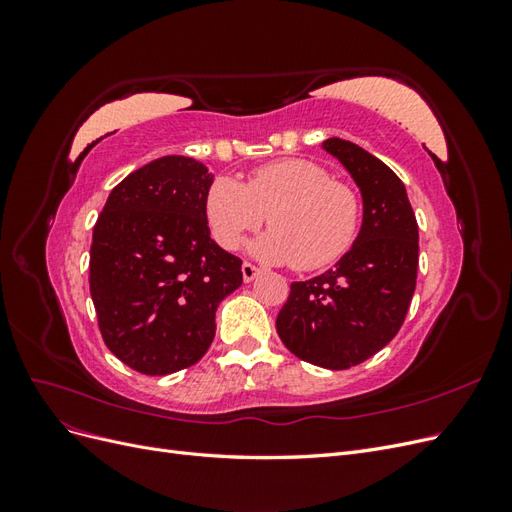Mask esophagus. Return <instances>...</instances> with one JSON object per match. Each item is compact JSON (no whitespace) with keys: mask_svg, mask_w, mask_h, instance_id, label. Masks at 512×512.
<instances>
[{"mask_svg":"<svg viewBox=\"0 0 512 512\" xmlns=\"http://www.w3.org/2000/svg\"><path fill=\"white\" fill-rule=\"evenodd\" d=\"M241 273H243V282L250 284V282H254L256 277L260 275V269L254 267L252 262H243V265H241Z\"/></svg>","mask_w":512,"mask_h":512,"instance_id":"34e87169","label":"esophagus"}]
</instances>
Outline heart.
<instances>
[{
    "mask_svg": "<svg viewBox=\"0 0 512 512\" xmlns=\"http://www.w3.org/2000/svg\"><path fill=\"white\" fill-rule=\"evenodd\" d=\"M267 235L252 254L299 269L331 265L352 245L361 220L359 196L309 160H277L254 168L247 181L218 177L205 196V218L224 250H237L262 222Z\"/></svg>",
    "mask_w": 512,
    "mask_h": 512,
    "instance_id": "obj_1",
    "label": "heart"
}]
</instances>
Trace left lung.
<instances>
[{"label":"left lung","mask_w":512,"mask_h":512,"mask_svg":"<svg viewBox=\"0 0 512 512\" xmlns=\"http://www.w3.org/2000/svg\"><path fill=\"white\" fill-rule=\"evenodd\" d=\"M322 149L359 185L363 224L335 267L292 282L275 327L299 359L348 369L382 350L406 320L418 269V224L406 185L363 147L327 138Z\"/></svg>","instance_id":"obj_1"}]
</instances>
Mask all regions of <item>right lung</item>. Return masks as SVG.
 <instances>
[{
  "mask_svg": "<svg viewBox=\"0 0 512 512\" xmlns=\"http://www.w3.org/2000/svg\"><path fill=\"white\" fill-rule=\"evenodd\" d=\"M203 162L164 156L134 170L94 226L89 290L104 344L121 363L166 376L203 359L215 309L241 282V260L211 239Z\"/></svg>",
  "mask_w": 512,
  "mask_h": 512,
  "instance_id": "obj_1",
  "label": "right lung"
}]
</instances>
